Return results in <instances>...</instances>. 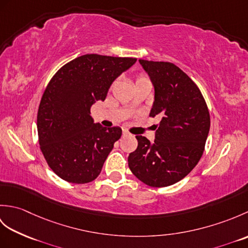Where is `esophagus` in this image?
<instances>
[{"label": "esophagus", "mask_w": 248, "mask_h": 248, "mask_svg": "<svg viewBox=\"0 0 248 248\" xmlns=\"http://www.w3.org/2000/svg\"><path fill=\"white\" fill-rule=\"evenodd\" d=\"M127 135H129V132H127V131L124 130L123 131V136H127Z\"/></svg>", "instance_id": "34e87169"}]
</instances>
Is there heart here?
I'll list each match as a JSON object with an SVG mask.
<instances>
[{
	"instance_id": "b5f03b06",
	"label": "heart",
	"mask_w": 248,
	"mask_h": 248,
	"mask_svg": "<svg viewBox=\"0 0 248 248\" xmlns=\"http://www.w3.org/2000/svg\"><path fill=\"white\" fill-rule=\"evenodd\" d=\"M140 81H147V78L145 77H140V78H138V80H136V82H140Z\"/></svg>"
}]
</instances>
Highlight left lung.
<instances>
[{
	"instance_id": "obj_1",
	"label": "left lung",
	"mask_w": 248,
	"mask_h": 248,
	"mask_svg": "<svg viewBox=\"0 0 248 248\" xmlns=\"http://www.w3.org/2000/svg\"><path fill=\"white\" fill-rule=\"evenodd\" d=\"M155 88L149 116L159 117L155 140L136 135L138 148L128 157L133 175L149 186L180 181L197 165L210 130L204 99L186 73L168 62L140 60Z\"/></svg>"
}]
</instances>
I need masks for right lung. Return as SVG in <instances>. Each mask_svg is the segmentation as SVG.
<instances>
[{
  "label": "right lung",
  "mask_w": 248,
  "mask_h": 248,
  "mask_svg": "<svg viewBox=\"0 0 248 248\" xmlns=\"http://www.w3.org/2000/svg\"><path fill=\"white\" fill-rule=\"evenodd\" d=\"M135 62L133 57L85 54L51 78L39 104L37 130L46 163L62 180L88 183L101 172L121 129L94 124L91 108L104 101L112 83Z\"/></svg>",
  "instance_id": "add662e5"
}]
</instances>
